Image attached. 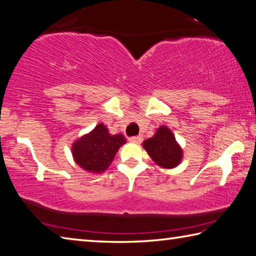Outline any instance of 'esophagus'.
Returning <instances> with one entry per match:
<instances>
[{
    "instance_id": "34e87169",
    "label": "esophagus",
    "mask_w": 256,
    "mask_h": 256,
    "mask_svg": "<svg viewBox=\"0 0 256 256\" xmlns=\"http://www.w3.org/2000/svg\"><path fill=\"white\" fill-rule=\"evenodd\" d=\"M129 142H136V144H140L142 142V136H134L129 138Z\"/></svg>"
}]
</instances>
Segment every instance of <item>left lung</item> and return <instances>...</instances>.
I'll list each match as a JSON object with an SVG mask.
<instances>
[{
	"label": "left lung",
	"instance_id": "1",
	"mask_svg": "<svg viewBox=\"0 0 256 256\" xmlns=\"http://www.w3.org/2000/svg\"><path fill=\"white\" fill-rule=\"evenodd\" d=\"M142 145L152 160L160 166L172 168L181 162V147L178 145L172 132L165 126H160L155 135L146 140Z\"/></svg>",
	"mask_w": 256,
	"mask_h": 256
}]
</instances>
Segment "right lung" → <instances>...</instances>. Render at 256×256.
Here are the masks:
<instances>
[{
  "label": "right lung",
  "mask_w": 256,
  "mask_h": 256,
  "mask_svg": "<svg viewBox=\"0 0 256 256\" xmlns=\"http://www.w3.org/2000/svg\"><path fill=\"white\" fill-rule=\"evenodd\" d=\"M124 142V135H110L106 126L98 124L91 132L74 142V160L85 171L102 173L111 164L119 147Z\"/></svg>",
  "instance_id": "obj_1"
}]
</instances>
